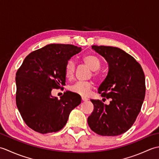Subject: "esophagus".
I'll return each mask as SVG.
<instances>
[{
	"instance_id": "1",
	"label": "esophagus",
	"mask_w": 159,
	"mask_h": 159,
	"mask_svg": "<svg viewBox=\"0 0 159 159\" xmlns=\"http://www.w3.org/2000/svg\"><path fill=\"white\" fill-rule=\"evenodd\" d=\"M81 100H82V101H87V98H83V97L81 98Z\"/></svg>"
}]
</instances>
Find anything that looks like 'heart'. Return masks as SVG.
<instances>
[{"instance_id":"b5f03b06","label":"heart","mask_w":159,"mask_h":159,"mask_svg":"<svg viewBox=\"0 0 159 159\" xmlns=\"http://www.w3.org/2000/svg\"><path fill=\"white\" fill-rule=\"evenodd\" d=\"M83 61L89 68L93 70V76L96 78L99 76L98 70L100 67V61L95 55H88L83 57ZM76 70V63L73 59H70L67 61L65 66V74L67 78L72 79ZM93 87V83L90 81H79L71 85L70 89L74 93L79 94L83 97H87L89 95Z\"/></svg>"}]
</instances>
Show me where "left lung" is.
Segmentation results:
<instances>
[{"mask_svg": "<svg viewBox=\"0 0 159 159\" xmlns=\"http://www.w3.org/2000/svg\"><path fill=\"white\" fill-rule=\"evenodd\" d=\"M109 63V72L98 88L109 105L91 100L94 109L87 122L94 133L117 136L129 130L139 115L146 94L145 75L133 57L117 47L92 46Z\"/></svg>", "mask_w": 159, "mask_h": 159, "instance_id": "8db88e82", "label": "left lung"}]
</instances>
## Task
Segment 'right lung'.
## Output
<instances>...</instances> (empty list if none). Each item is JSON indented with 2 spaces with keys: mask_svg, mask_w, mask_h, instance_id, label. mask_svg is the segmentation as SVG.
Segmentation results:
<instances>
[{
  "mask_svg": "<svg viewBox=\"0 0 159 159\" xmlns=\"http://www.w3.org/2000/svg\"><path fill=\"white\" fill-rule=\"evenodd\" d=\"M81 50L71 44H48L26 56L17 71L16 105L33 130L46 134L61 130L71 111L81 102L71 92H64L60 99L51 95L52 89L66 85V64Z\"/></svg>",
  "mask_w": 159,
  "mask_h": 159,
  "instance_id": "add662e5",
  "label": "right lung"
}]
</instances>
